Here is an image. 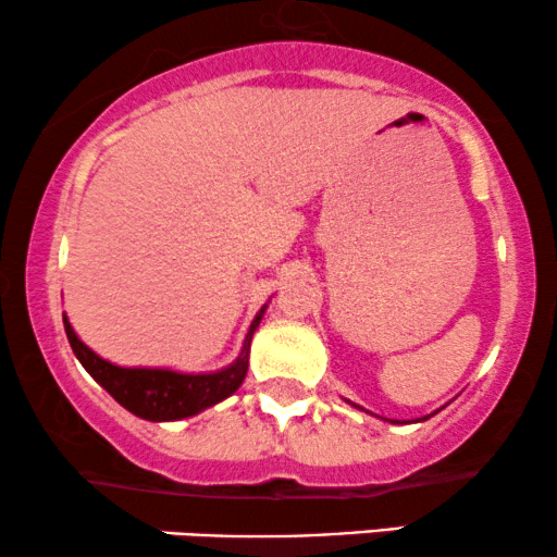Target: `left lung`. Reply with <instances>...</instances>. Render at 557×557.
<instances>
[{
  "mask_svg": "<svg viewBox=\"0 0 557 557\" xmlns=\"http://www.w3.org/2000/svg\"><path fill=\"white\" fill-rule=\"evenodd\" d=\"M424 420H428V417H424Z\"/></svg>",
  "mask_w": 557,
  "mask_h": 557,
  "instance_id": "1",
  "label": "left lung"
}]
</instances>
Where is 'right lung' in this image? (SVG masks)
<instances>
[{"instance_id":"add662e5","label":"right lung","mask_w":557,"mask_h":557,"mask_svg":"<svg viewBox=\"0 0 557 557\" xmlns=\"http://www.w3.org/2000/svg\"><path fill=\"white\" fill-rule=\"evenodd\" d=\"M265 307L256 314L248 335H245L243 350L235 363L214 373H178L169 368H122L110 360L99 358L97 352L78 341V335L71 327V322L63 317V327H66L71 350L78 358L94 381L104 386L127 411L135 417L150 422H173L184 420V417L199 414L201 409L212 407V404L227 399L235 394L248 373V356L252 332L261 324Z\"/></svg>"}]
</instances>
